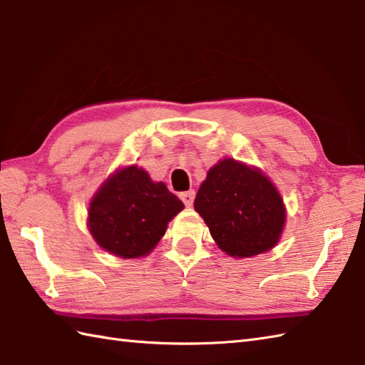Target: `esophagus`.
<instances>
[{"instance_id":"esophagus-1","label":"esophagus","mask_w":365,"mask_h":365,"mask_svg":"<svg viewBox=\"0 0 365 365\" xmlns=\"http://www.w3.org/2000/svg\"><path fill=\"white\" fill-rule=\"evenodd\" d=\"M195 196H196V192L192 191V190H190V191H187V192H182L180 195V199L183 200V204L187 205V207H191L192 205V202H195Z\"/></svg>"}]
</instances>
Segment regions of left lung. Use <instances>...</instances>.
Returning a JSON list of instances; mask_svg holds the SVG:
<instances>
[{"label":"left lung","mask_w":365,"mask_h":365,"mask_svg":"<svg viewBox=\"0 0 365 365\" xmlns=\"http://www.w3.org/2000/svg\"><path fill=\"white\" fill-rule=\"evenodd\" d=\"M195 208L216 245L232 257L271 250L285 222V208L274 185L260 170L232 158L208 170Z\"/></svg>","instance_id":"1"}]
</instances>
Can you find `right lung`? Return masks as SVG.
<instances>
[{
    "label": "right lung",
    "mask_w": 365,
    "mask_h": 365,
    "mask_svg": "<svg viewBox=\"0 0 365 365\" xmlns=\"http://www.w3.org/2000/svg\"><path fill=\"white\" fill-rule=\"evenodd\" d=\"M182 210V200L165 183H155L145 170L128 166L108 178L92 199L89 232L103 250L119 257H141Z\"/></svg>",
    "instance_id": "obj_1"
}]
</instances>
